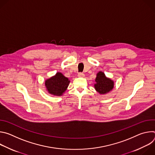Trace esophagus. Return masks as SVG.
<instances>
[{"instance_id":"1","label":"esophagus","mask_w":155,"mask_h":155,"mask_svg":"<svg viewBox=\"0 0 155 155\" xmlns=\"http://www.w3.org/2000/svg\"><path fill=\"white\" fill-rule=\"evenodd\" d=\"M78 76L79 77H84V74L83 73H82V72H80V73L78 74Z\"/></svg>"}]
</instances>
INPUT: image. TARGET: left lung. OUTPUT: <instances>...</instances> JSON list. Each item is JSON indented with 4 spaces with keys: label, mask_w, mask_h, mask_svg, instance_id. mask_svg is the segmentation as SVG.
<instances>
[{
    "label": "left lung",
    "mask_w": 155,
    "mask_h": 155,
    "mask_svg": "<svg viewBox=\"0 0 155 155\" xmlns=\"http://www.w3.org/2000/svg\"><path fill=\"white\" fill-rule=\"evenodd\" d=\"M95 81V90L101 94L108 93L112 90L114 87V81L110 78L106 77L105 74L101 71L97 74Z\"/></svg>",
    "instance_id": "left-lung-1"
}]
</instances>
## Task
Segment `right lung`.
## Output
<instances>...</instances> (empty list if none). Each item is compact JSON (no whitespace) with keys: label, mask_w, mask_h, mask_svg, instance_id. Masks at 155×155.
<instances>
[{"label":"right lung","mask_w":155,"mask_h":155,"mask_svg":"<svg viewBox=\"0 0 155 155\" xmlns=\"http://www.w3.org/2000/svg\"><path fill=\"white\" fill-rule=\"evenodd\" d=\"M70 80L61 72H57L55 75L45 80V84L47 91L54 96H62L67 90Z\"/></svg>","instance_id":"add662e5"}]
</instances>
